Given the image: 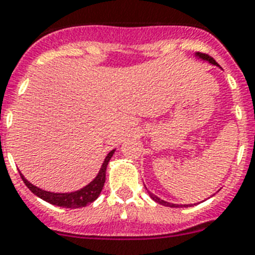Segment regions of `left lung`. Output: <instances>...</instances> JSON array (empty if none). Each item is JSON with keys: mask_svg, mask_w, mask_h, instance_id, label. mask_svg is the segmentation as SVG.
Wrapping results in <instances>:
<instances>
[{"mask_svg": "<svg viewBox=\"0 0 255 255\" xmlns=\"http://www.w3.org/2000/svg\"><path fill=\"white\" fill-rule=\"evenodd\" d=\"M196 55H197V57H200V58L205 59V61L210 62V63H213V65L219 66L217 63V62H215V59L211 58V57L209 54H205V53H197ZM149 196H150L151 198H153V200L155 201V202H158V204H160V205H163V206H168V207H188V206H190V205H175V204H170V202H166V201L158 198L157 196H154V194L150 193V192H149Z\"/></svg>", "mask_w": 255, "mask_h": 255, "instance_id": "left-lung-1", "label": "left lung"}]
</instances>
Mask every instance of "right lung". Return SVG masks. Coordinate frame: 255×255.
Here are the masks:
<instances>
[{
	"mask_svg": "<svg viewBox=\"0 0 255 255\" xmlns=\"http://www.w3.org/2000/svg\"><path fill=\"white\" fill-rule=\"evenodd\" d=\"M114 151L115 150H111L108 154V157L105 158L101 170H100L97 176L95 177V180L91 181L84 188H81L80 190L71 192V193H53V192H48V190H42L40 188L35 187L33 184L29 183L22 174H20V177H22V180L24 181V184L28 187V189L31 190L32 193L40 197L41 200L49 202V204L55 205V206L67 207V209L84 207L87 205L92 204L95 200H97V197L101 193L105 180H106V167H108L109 160L111 159Z\"/></svg>",
	"mask_w": 255,
	"mask_h": 255,
	"instance_id": "obj_1",
	"label": "right lung"
}]
</instances>
